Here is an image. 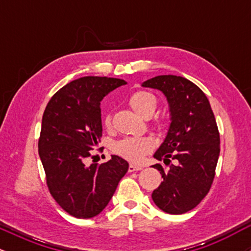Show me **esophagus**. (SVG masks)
I'll list each match as a JSON object with an SVG mask.
<instances>
[{"instance_id":"obj_1","label":"esophagus","mask_w":251,"mask_h":251,"mask_svg":"<svg viewBox=\"0 0 251 251\" xmlns=\"http://www.w3.org/2000/svg\"><path fill=\"white\" fill-rule=\"evenodd\" d=\"M143 169V166H137L133 164H129L128 166V172H134V171H140Z\"/></svg>"}]
</instances>
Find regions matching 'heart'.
<instances>
[{
    "label": "heart",
    "mask_w": 251,
    "mask_h": 251,
    "mask_svg": "<svg viewBox=\"0 0 251 251\" xmlns=\"http://www.w3.org/2000/svg\"><path fill=\"white\" fill-rule=\"evenodd\" d=\"M128 105L137 114L144 118H149L153 114L155 107H157V99L152 93L146 91H138L132 94L128 99ZM106 127H111L112 116L107 114L103 120ZM158 128L163 127V124L160 122L155 123ZM153 149V140L149 137L133 138L127 137L118 140L112 146V151L114 153L123 157L124 159H127L132 163L142 162L143 158L150 153Z\"/></svg>",
    "instance_id": "heart-1"
}]
</instances>
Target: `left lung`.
Listing matches in <instances>:
<instances>
[{
    "label": "left lung",
    "mask_w": 251,
    "mask_h": 251,
    "mask_svg": "<svg viewBox=\"0 0 251 251\" xmlns=\"http://www.w3.org/2000/svg\"><path fill=\"white\" fill-rule=\"evenodd\" d=\"M143 86L162 91L171 113L165 140L153 155L169 169L153 165L163 181L152 200L164 212L184 214L201 203L214 181L221 150L214 112L203 91L183 76L158 75Z\"/></svg>",
    "instance_id": "1"
}]
</instances>
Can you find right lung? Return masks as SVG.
Instances as JSON below:
<instances>
[{
	"instance_id": "add662e5",
	"label": "right lung",
	"mask_w": 251,
	"mask_h": 251,
	"mask_svg": "<svg viewBox=\"0 0 251 251\" xmlns=\"http://www.w3.org/2000/svg\"><path fill=\"white\" fill-rule=\"evenodd\" d=\"M125 83L116 77H80L60 88L43 112L39 155L47 186L73 217L99 215L128 170L118 155L102 164H85L102 135L100 101Z\"/></svg>"
}]
</instances>
